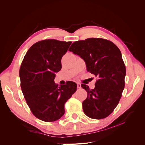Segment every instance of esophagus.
Wrapping results in <instances>:
<instances>
[{
    "mask_svg": "<svg viewBox=\"0 0 145 145\" xmlns=\"http://www.w3.org/2000/svg\"><path fill=\"white\" fill-rule=\"evenodd\" d=\"M77 88H78V89L80 88H81V84H80V83H77Z\"/></svg>",
    "mask_w": 145,
    "mask_h": 145,
    "instance_id": "obj_1",
    "label": "esophagus"
}]
</instances>
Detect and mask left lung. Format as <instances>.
<instances>
[{
    "label": "left lung",
    "instance_id": "left-lung-1",
    "mask_svg": "<svg viewBox=\"0 0 145 145\" xmlns=\"http://www.w3.org/2000/svg\"><path fill=\"white\" fill-rule=\"evenodd\" d=\"M69 51L84 60L87 71L97 77L93 89L81 85L88 93L83 112L93 119L106 118L117 106L125 88L126 67L120 50L106 39L88 38L74 42Z\"/></svg>",
    "mask_w": 145,
    "mask_h": 145
}]
</instances>
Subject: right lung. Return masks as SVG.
I'll return each instance as SVG.
<instances>
[{"mask_svg": "<svg viewBox=\"0 0 145 145\" xmlns=\"http://www.w3.org/2000/svg\"><path fill=\"white\" fill-rule=\"evenodd\" d=\"M71 42L46 39L36 42L26 53L19 70L20 86L33 115L46 122L59 120L65 114V103L77 90L75 82L58 86L56 72Z\"/></svg>", "mask_w": 145, "mask_h": 145, "instance_id": "1", "label": "right lung"}]
</instances>
